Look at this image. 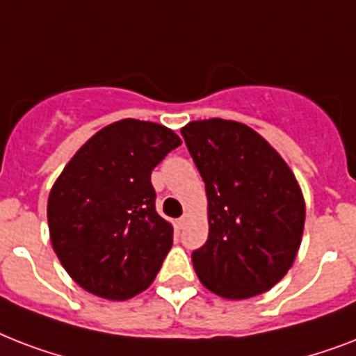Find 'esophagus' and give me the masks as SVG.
Returning <instances> with one entry per match:
<instances>
[{"label":"esophagus","instance_id":"esophagus-1","mask_svg":"<svg viewBox=\"0 0 356 356\" xmlns=\"http://www.w3.org/2000/svg\"><path fill=\"white\" fill-rule=\"evenodd\" d=\"M188 220H190L188 214H183V216H181V218H179V220H177V227H179V229H184V227H186V223H188Z\"/></svg>","mask_w":356,"mask_h":356}]
</instances>
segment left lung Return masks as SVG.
<instances>
[{"label": "left lung", "mask_w": 356, "mask_h": 356, "mask_svg": "<svg viewBox=\"0 0 356 356\" xmlns=\"http://www.w3.org/2000/svg\"><path fill=\"white\" fill-rule=\"evenodd\" d=\"M205 181L209 238L192 264L211 292L248 299L275 286L292 268L305 201L292 170L259 133L231 120L181 129Z\"/></svg>", "instance_id": "obj_1"}]
</instances>
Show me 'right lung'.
I'll return each instance as SVG.
<instances>
[{
	"label": "right lung",
	"instance_id": "obj_1",
	"mask_svg": "<svg viewBox=\"0 0 356 356\" xmlns=\"http://www.w3.org/2000/svg\"><path fill=\"white\" fill-rule=\"evenodd\" d=\"M179 145L164 125L120 120L94 134L58 175L47 200L51 245L86 292L123 301L153 282L173 227L156 214L151 172Z\"/></svg>",
	"mask_w": 356,
	"mask_h": 356
}]
</instances>
